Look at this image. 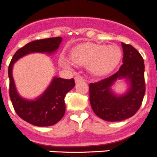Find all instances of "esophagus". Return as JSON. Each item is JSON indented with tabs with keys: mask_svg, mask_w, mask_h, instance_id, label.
Here are the masks:
<instances>
[{
	"mask_svg": "<svg viewBox=\"0 0 157 157\" xmlns=\"http://www.w3.org/2000/svg\"><path fill=\"white\" fill-rule=\"evenodd\" d=\"M75 81L76 83H78V82H79L84 81V78H83L82 76H80L79 75H77L75 77Z\"/></svg>",
	"mask_w": 157,
	"mask_h": 157,
	"instance_id": "1",
	"label": "esophagus"
}]
</instances>
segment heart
Here are the masks:
<instances>
[{
	"instance_id": "b5f03b06",
	"label": "heart",
	"mask_w": 157,
	"mask_h": 157,
	"mask_svg": "<svg viewBox=\"0 0 157 157\" xmlns=\"http://www.w3.org/2000/svg\"><path fill=\"white\" fill-rule=\"evenodd\" d=\"M75 63L88 67L95 75H103L112 71L119 64L122 57L120 48L115 45L105 46L93 43H84L75 47L71 53ZM60 63L66 67L71 66V62L65 57L60 58Z\"/></svg>"
}]
</instances>
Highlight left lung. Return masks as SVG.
Returning a JSON list of instances; mask_svg holds the SVG:
<instances>
[{
	"label": "left lung",
	"instance_id": "1",
	"mask_svg": "<svg viewBox=\"0 0 157 157\" xmlns=\"http://www.w3.org/2000/svg\"><path fill=\"white\" fill-rule=\"evenodd\" d=\"M123 64L110 77L90 84V102L98 117L106 121H122L134 116L141 105L145 92V64L138 51L132 45L121 42ZM125 79L128 90L117 94L111 90L115 82Z\"/></svg>",
	"mask_w": 157,
	"mask_h": 157
}]
</instances>
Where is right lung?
<instances>
[{
    "label": "right lung",
    "mask_w": 157,
    "mask_h": 157,
    "mask_svg": "<svg viewBox=\"0 0 157 157\" xmlns=\"http://www.w3.org/2000/svg\"><path fill=\"white\" fill-rule=\"evenodd\" d=\"M62 41V37H49L27 43L16 51L8 67L9 95L14 109L19 117L37 127H49L56 124L65 113L64 98L75 86L74 78L64 79L54 77L49 86L39 97L26 99L19 95L12 76L14 63L26 55L34 52L53 54Z\"/></svg>",
    "instance_id": "obj_1"
}]
</instances>
